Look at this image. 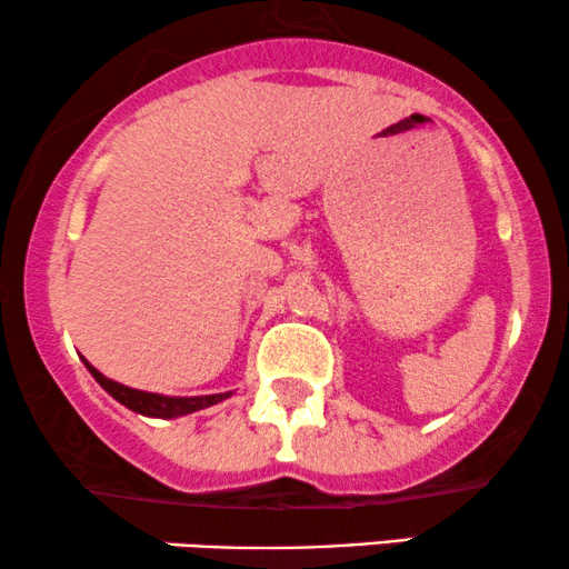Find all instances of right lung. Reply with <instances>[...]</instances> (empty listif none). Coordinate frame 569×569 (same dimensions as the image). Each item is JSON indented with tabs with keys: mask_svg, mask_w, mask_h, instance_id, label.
Instances as JSON below:
<instances>
[{
	"mask_svg": "<svg viewBox=\"0 0 569 569\" xmlns=\"http://www.w3.org/2000/svg\"><path fill=\"white\" fill-rule=\"evenodd\" d=\"M83 363H86L88 371H91L93 379L99 381L101 387H104L117 402H122L124 408H130L132 412H140V416H149V418H180V416H188V412L211 408V405H217V402L230 397V392L206 395V397H167V395L140 392V389L124 387V383H117L112 379H107V376L96 371V368L88 363V360H83Z\"/></svg>",
	"mask_w": 569,
	"mask_h": 569,
	"instance_id": "obj_1",
	"label": "right lung"
}]
</instances>
